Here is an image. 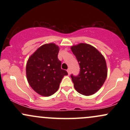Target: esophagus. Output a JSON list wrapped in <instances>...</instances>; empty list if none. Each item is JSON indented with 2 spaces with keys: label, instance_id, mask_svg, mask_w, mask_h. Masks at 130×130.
<instances>
[{
  "label": "esophagus",
  "instance_id": "34e87169",
  "mask_svg": "<svg viewBox=\"0 0 130 130\" xmlns=\"http://www.w3.org/2000/svg\"><path fill=\"white\" fill-rule=\"evenodd\" d=\"M67 72H68V74H70V73H71V70H70V68H68V70H67Z\"/></svg>",
  "mask_w": 130,
  "mask_h": 130
}]
</instances>
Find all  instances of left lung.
<instances>
[{"label":"left lung","instance_id":"1","mask_svg":"<svg viewBox=\"0 0 130 130\" xmlns=\"http://www.w3.org/2000/svg\"><path fill=\"white\" fill-rule=\"evenodd\" d=\"M71 49L80 68L78 75L71 74L74 87L82 95H93L100 89L106 79L108 71L104 57L90 44L80 43Z\"/></svg>","mask_w":130,"mask_h":130}]
</instances>
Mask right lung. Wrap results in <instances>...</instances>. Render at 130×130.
<instances>
[{"mask_svg":"<svg viewBox=\"0 0 130 130\" xmlns=\"http://www.w3.org/2000/svg\"><path fill=\"white\" fill-rule=\"evenodd\" d=\"M59 48L54 43L40 46L29 57L26 65V76L30 87L44 96L53 95L59 89L66 70L61 68L58 59Z\"/></svg>","mask_w":130,"mask_h":130,"instance_id":"obj_1","label":"right lung"}]
</instances>
